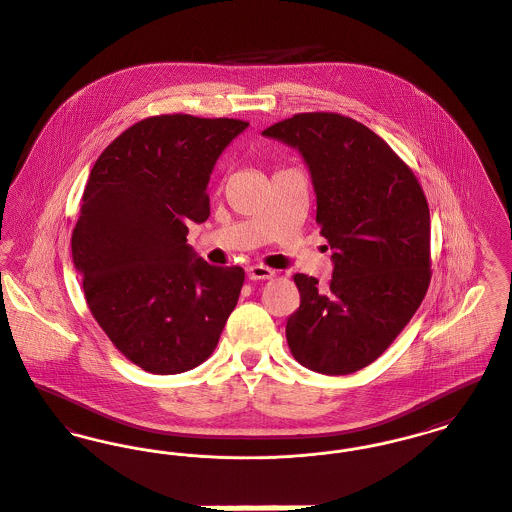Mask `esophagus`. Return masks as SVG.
I'll return each instance as SVG.
<instances>
[{"label": "esophagus", "instance_id": "34e87169", "mask_svg": "<svg viewBox=\"0 0 512 512\" xmlns=\"http://www.w3.org/2000/svg\"><path fill=\"white\" fill-rule=\"evenodd\" d=\"M246 273H248V279H252V281H256V279H272L273 275H275V272L273 270H270V268H266V266H250L248 270H246Z\"/></svg>", "mask_w": 512, "mask_h": 512}]
</instances>
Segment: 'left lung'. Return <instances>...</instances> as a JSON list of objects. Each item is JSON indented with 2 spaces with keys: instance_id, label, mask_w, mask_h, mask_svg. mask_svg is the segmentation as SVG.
Returning <instances> with one entry per match:
<instances>
[{
  "instance_id": "1",
  "label": "left lung",
  "mask_w": 512,
  "mask_h": 512,
  "mask_svg": "<svg viewBox=\"0 0 512 512\" xmlns=\"http://www.w3.org/2000/svg\"><path fill=\"white\" fill-rule=\"evenodd\" d=\"M262 136L297 149L332 248L328 285L295 275L301 305L285 326L293 357L320 375H351L406 328L431 281V217L408 165L361 122L308 112Z\"/></svg>"
}]
</instances>
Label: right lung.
Returning <instances> with one entry per match:
<instances>
[{
  "instance_id": "right-lung-1",
  "label": "right lung",
  "mask_w": 512,
  "mask_h": 512,
  "mask_svg": "<svg viewBox=\"0 0 512 512\" xmlns=\"http://www.w3.org/2000/svg\"><path fill=\"white\" fill-rule=\"evenodd\" d=\"M233 118L165 114L116 137L89 174L71 235L87 305L116 349L153 375L204 363L239 301L244 270L204 262L188 223L209 217L207 184Z\"/></svg>"
}]
</instances>
